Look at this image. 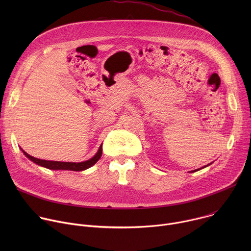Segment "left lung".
<instances>
[{"label":"left lung","mask_w":251,"mask_h":251,"mask_svg":"<svg viewBox=\"0 0 251 251\" xmlns=\"http://www.w3.org/2000/svg\"><path fill=\"white\" fill-rule=\"evenodd\" d=\"M208 165H210V164H208ZM208 165H206V166H204V167H202V168H205V167H207ZM197 171H199V169H198V170H195V171H193V172H197Z\"/></svg>","instance_id":"8db88e82"}]
</instances>
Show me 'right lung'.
<instances>
[{
  "label": "right lung",
  "mask_w": 251,
  "mask_h": 251,
  "mask_svg": "<svg viewBox=\"0 0 251 251\" xmlns=\"http://www.w3.org/2000/svg\"><path fill=\"white\" fill-rule=\"evenodd\" d=\"M23 152L33 163L38 164L42 167L48 168L50 170H68V171L79 172V171H83V170H86V169L92 167L101 158V156H102V145L99 147L98 152L96 153V155L93 158H91V159H89L85 162H81V163H70V162H57V161L41 160V159L34 158V157L28 155L25 151H23Z\"/></svg>",
  "instance_id": "right-lung-1"
}]
</instances>
